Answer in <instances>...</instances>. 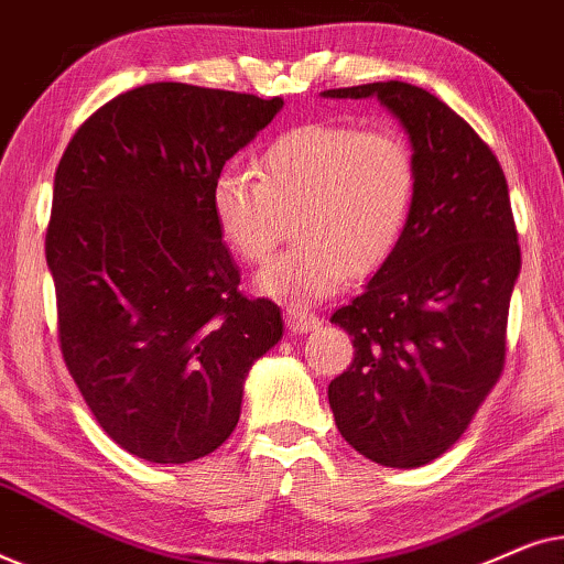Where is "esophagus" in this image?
<instances>
[{"label": "esophagus", "instance_id": "esophagus-1", "mask_svg": "<svg viewBox=\"0 0 564 564\" xmlns=\"http://www.w3.org/2000/svg\"><path fill=\"white\" fill-rule=\"evenodd\" d=\"M284 323H288V328L292 330L295 336H303V334H311L321 326L318 315H313L311 311H303V307L292 305L284 311Z\"/></svg>", "mask_w": 564, "mask_h": 564}]
</instances>
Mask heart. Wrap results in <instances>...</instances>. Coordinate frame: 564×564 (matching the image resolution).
Wrapping results in <instances>:
<instances>
[{
  "label": "heart",
  "instance_id": "heart-1",
  "mask_svg": "<svg viewBox=\"0 0 564 564\" xmlns=\"http://www.w3.org/2000/svg\"><path fill=\"white\" fill-rule=\"evenodd\" d=\"M419 172L405 138L349 122H307L282 133L261 156V176L226 166L213 180L218 234L243 261H264L297 210L295 249L257 274V290L307 305L336 295L349 276L382 269L411 223Z\"/></svg>",
  "mask_w": 564,
  "mask_h": 564
}]
</instances>
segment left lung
I'll list each match as a JSON object with an SVG mask.
<instances>
[{
  "mask_svg": "<svg viewBox=\"0 0 564 564\" xmlns=\"http://www.w3.org/2000/svg\"><path fill=\"white\" fill-rule=\"evenodd\" d=\"M377 97L411 141L419 189L398 251L330 323L354 361L328 384L341 436L384 467L413 469L449 449L498 382L521 272L498 159L452 107L405 82L321 91Z\"/></svg>",
  "mask_w": 564,
  "mask_h": 564,
  "instance_id": "obj_1",
  "label": "left lung"
}]
</instances>
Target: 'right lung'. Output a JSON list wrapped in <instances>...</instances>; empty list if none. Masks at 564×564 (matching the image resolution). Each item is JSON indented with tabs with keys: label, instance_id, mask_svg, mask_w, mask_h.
<instances>
[{
	"label": "right lung",
	"instance_id": "obj_1",
	"mask_svg": "<svg viewBox=\"0 0 564 564\" xmlns=\"http://www.w3.org/2000/svg\"><path fill=\"white\" fill-rule=\"evenodd\" d=\"M282 97L156 82L91 115L66 145L45 234L58 338L105 434L153 465L218 449L253 361L282 338L272 300L241 295L213 180Z\"/></svg>",
	"mask_w": 564,
	"mask_h": 564
}]
</instances>
